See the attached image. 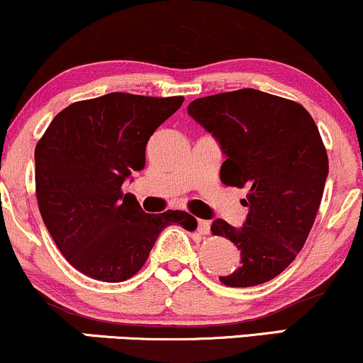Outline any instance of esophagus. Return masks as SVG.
Returning <instances> with one entry per match:
<instances>
[{"label": "esophagus", "mask_w": 363, "mask_h": 363, "mask_svg": "<svg viewBox=\"0 0 363 363\" xmlns=\"http://www.w3.org/2000/svg\"><path fill=\"white\" fill-rule=\"evenodd\" d=\"M198 232L201 235L210 234V222H206V220H198Z\"/></svg>", "instance_id": "obj_1"}]
</instances>
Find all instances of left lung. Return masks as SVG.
<instances>
[{"mask_svg":"<svg viewBox=\"0 0 363 363\" xmlns=\"http://www.w3.org/2000/svg\"><path fill=\"white\" fill-rule=\"evenodd\" d=\"M187 114L227 157L223 184L247 187L242 227L220 218L211 223L215 235L240 251L239 268L220 281L254 286L273 280L301 252L323 199L329 165L314 119L301 104L254 89L196 99Z\"/></svg>","mask_w":363,"mask_h":363,"instance_id":"obj_1","label":"left lung"}]
</instances>
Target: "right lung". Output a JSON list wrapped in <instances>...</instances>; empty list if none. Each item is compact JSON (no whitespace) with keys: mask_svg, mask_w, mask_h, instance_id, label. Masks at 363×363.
<instances>
[{"mask_svg":"<svg viewBox=\"0 0 363 363\" xmlns=\"http://www.w3.org/2000/svg\"><path fill=\"white\" fill-rule=\"evenodd\" d=\"M184 97L112 91L62 109L35 147L40 215L62 256L99 281L118 283L141 269L167 225L194 230L186 211L145 213L121 186L145 167L150 136Z\"/></svg>","mask_w":363,"mask_h":363,"instance_id":"obj_1","label":"right lung"}]
</instances>
